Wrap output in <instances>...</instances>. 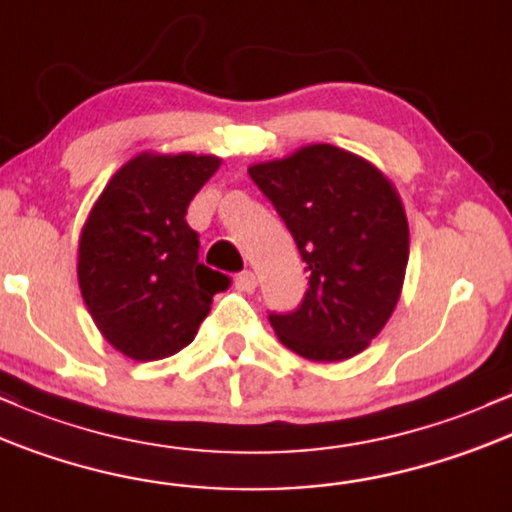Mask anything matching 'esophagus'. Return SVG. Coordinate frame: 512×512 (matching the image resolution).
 <instances>
[{
  "instance_id": "esophagus-1",
  "label": "esophagus",
  "mask_w": 512,
  "mask_h": 512,
  "mask_svg": "<svg viewBox=\"0 0 512 512\" xmlns=\"http://www.w3.org/2000/svg\"><path fill=\"white\" fill-rule=\"evenodd\" d=\"M234 285L241 292H254L256 290V275L251 271H241L237 278H234Z\"/></svg>"
}]
</instances>
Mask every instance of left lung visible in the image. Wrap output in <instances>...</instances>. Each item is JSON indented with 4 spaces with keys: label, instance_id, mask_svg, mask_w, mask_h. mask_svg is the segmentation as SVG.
I'll use <instances>...</instances> for the list:
<instances>
[{
    "label": "left lung",
    "instance_id": "8db88e82",
    "mask_svg": "<svg viewBox=\"0 0 512 512\" xmlns=\"http://www.w3.org/2000/svg\"><path fill=\"white\" fill-rule=\"evenodd\" d=\"M290 229L309 287L295 312L271 314L280 343L317 363L363 353L399 302L409 222L394 183L358 154L307 145L249 166Z\"/></svg>",
    "mask_w": 512,
    "mask_h": 512
}]
</instances>
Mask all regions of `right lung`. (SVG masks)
Listing matches in <instances>:
<instances>
[{
	"label": "right lung",
	"mask_w": 512,
	"mask_h": 512,
	"mask_svg": "<svg viewBox=\"0 0 512 512\" xmlns=\"http://www.w3.org/2000/svg\"><path fill=\"white\" fill-rule=\"evenodd\" d=\"M215 154L142 152L106 183L79 237L77 278L101 336L132 360L186 348L227 275L198 261L193 195L220 169Z\"/></svg>",
	"instance_id": "obj_1"
}]
</instances>
